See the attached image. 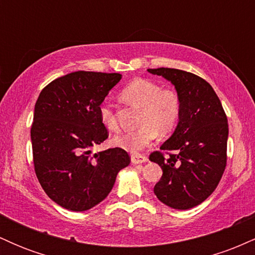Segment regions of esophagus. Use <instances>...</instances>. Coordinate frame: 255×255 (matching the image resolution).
Segmentation results:
<instances>
[{
    "label": "esophagus",
    "mask_w": 255,
    "mask_h": 255,
    "mask_svg": "<svg viewBox=\"0 0 255 255\" xmlns=\"http://www.w3.org/2000/svg\"><path fill=\"white\" fill-rule=\"evenodd\" d=\"M130 159H131V163H133V164H140V163L147 162V157L144 156V154H139V153L131 154Z\"/></svg>",
    "instance_id": "34e87169"
}]
</instances>
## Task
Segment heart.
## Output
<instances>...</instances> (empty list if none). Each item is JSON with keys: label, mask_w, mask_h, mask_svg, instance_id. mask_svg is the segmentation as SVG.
Masks as SVG:
<instances>
[{"label": "heart", "mask_w": 255, "mask_h": 255, "mask_svg": "<svg viewBox=\"0 0 255 255\" xmlns=\"http://www.w3.org/2000/svg\"><path fill=\"white\" fill-rule=\"evenodd\" d=\"M121 97L126 103L141 108L135 130L127 131L114 139L120 147L130 152L141 151L156 139L158 134L166 136L176 127L181 113L177 93L146 79H135L122 89ZM99 119L109 131L119 130L116 113L108 103L99 107Z\"/></svg>", "instance_id": "obj_1"}]
</instances>
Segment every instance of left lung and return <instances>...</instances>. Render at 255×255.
<instances>
[{
	"label": "left lung",
	"instance_id": "left-lung-1",
	"mask_svg": "<svg viewBox=\"0 0 255 255\" xmlns=\"http://www.w3.org/2000/svg\"><path fill=\"white\" fill-rule=\"evenodd\" d=\"M171 81L181 102L174 134L150 154L163 170L154 194L176 210L201 204L218 186L227 165L228 119L212 86L193 73L174 68L147 69Z\"/></svg>",
	"mask_w": 255,
	"mask_h": 255
}]
</instances>
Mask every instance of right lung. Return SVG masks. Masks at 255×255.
<instances>
[{
    "label": "right lung",
    "instance_id": "1",
    "mask_svg": "<svg viewBox=\"0 0 255 255\" xmlns=\"http://www.w3.org/2000/svg\"><path fill=\"white\" fill-rule=\"evenodd\" d=\"M120 80L119 73L74 72L46 85L37 99L31 126L34 171L44 192L64 209L96 206L130 163L120 147L91 153L109 136L98 110Z\"/></svg>",
    "mask_w": 255,
    "mask_h": 255
}]
</instances>
